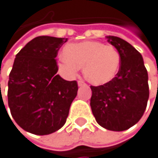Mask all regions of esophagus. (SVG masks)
Segmentation results:
<instances>
[{
	"label": "esophagus",
	"instance_id": "1",
	"mask_svg": "<svg viewBox=\"0 0 158 158\" xmlns=\"http://www.w3.org/2000/svg\"><path fill=\"white\" fill-rule=\"evenodd\" d=\"M77 85L80 86V87H81V86H85V85H86V83H85L83 81H81H81H77Z\"/></svg>",
	"mask_w": 158,
	"mask_h": 158
}]
</instances>
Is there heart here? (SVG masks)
Segmentation results:
<instances>
[{
  "instance_id": "heart-1",
  "label": "heart",
  "mask_w": 158,
  "mask_h": 158,
  "mask_svg": "<svg viewBox=\"0 0 158 158\" xmlns=\"http://www.w3.org/2000/svg\"><path fill=\"white\" fill-rule=\"evenodd\" d=\"M121 56L117 48L96 40L69 43L58 57V68L67 77H76L80 67L86 80L96 86L111 82L120 68Z\"/></svg>"
}]
</instances>
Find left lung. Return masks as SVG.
Instances as JSON below:
<instances>
[{
    "mask_svg": "<svg viewBox=\"0 0 158 158\" xmlns=\"http://www.w3.org/2000/svg\"><path fill=\"white\" fill-rule=\"evenodd\" d=\"M106 38L120 53V68L111 82L91 86V107L100 126L122 131L135 125L145 111L149 98L148 74L142 54L131 44L118 37Z\"/></svg>",
    "mask_w": 158,
    "mask_h": 158,
    "instance_id": "8db88e82",
    "label": "left lung"
}]
</instances>
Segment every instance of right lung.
<instances>
[{
    "mask_svg": "<svg viewBox=\"0 0 158 158\" xmlns=\"http://www.w3.org/2000/svg\"><path fill=\"white\" fill-rule=\"evenodd\" d=\"M66 40L40 36L15 55L9 75L8 106L15 121L27 132L51 134L66 121L77 93L76 81H65L56 74L55 57Z\"/></svg>",
    "mask_w": 158,
    "mask_h": 158,
    "instance_id": "obj_1",
    "label": "right lung"
}]
</instances>
